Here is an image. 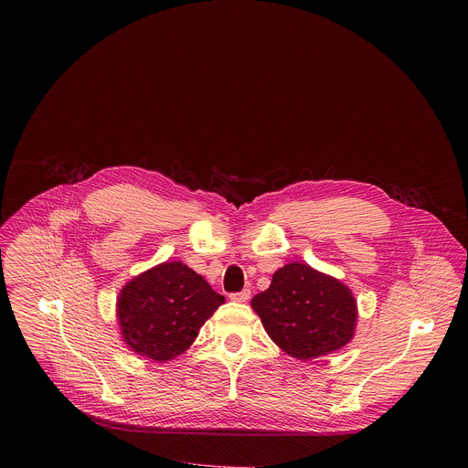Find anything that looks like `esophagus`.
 Instances as JSON below:
<instances>
[{
    "instance_id": "34e87169",
    "label": "esophagus",
    "mask_w": 468,
    "mask_h": 468,
    "mask_svg": "<svg viewBox=\"0 0 468 468\" xmlns=\"http://www.w3.org/2000/svg\"><path fill=\"white\" fill-rule=\"evenodd\" d=\"M229 298H231L233 302H248V298H250V289H242L240 292H231Z\"/></svg>"
}]
</instances>
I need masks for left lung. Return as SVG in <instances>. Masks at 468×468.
Listing matches in <instances>:
<instances>
[{
  "label": "left lung",
  "instance_id": "1",
  "mask_svg": "<svg viewBox=\"0 0 468 468\" xmlns=\"http://www.w3.org/2000/svg\"><path fill=\"white\" fill-rule=\"evenodd\" d=\"M251 307L269 337L303 361L348 345L357 320L352 291L303 262L280 269L271 287L251 298Z\"/></svg>",
  "mask_w": 468,
  "mask_h": 468
}]
</instances>
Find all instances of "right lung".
Masks as SVG:
<instances>
[{
	"label": "right lung",
	"mask_w": 468,
	"mask_h": 468,
	"mask_svg": "<svg viewBox=\"0 0 468 468\" xmlns=\"http://www.w3.org/2000/svg\"><path fill=\"white\" fill-rule=\"evenodd\" d=\"M224 296L181 261L163 262L131 280L118 298L123 343L152 361L183 354Z\"/></svg>",
	"instance_id": "obj_1"
}]
</instances>
